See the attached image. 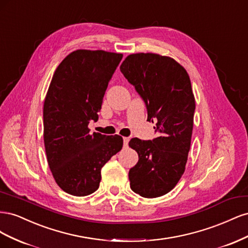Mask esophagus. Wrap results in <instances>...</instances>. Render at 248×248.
<instances>
[{"mask_svg":"<svg viewBox=\"0 0 248 248\" xmlns=\"http://www.w3.org/2000/svg\"><path fill=\"white\" fill-rule=\"evenodd\" d=\"M128 142H129V138H123V144H124V147H127V146H128Z\"/></svg>","mask_w":248,"mask_h":248,"instance_id":"obj_1","label":"esophagus"}]
</instances>
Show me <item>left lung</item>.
Masks as SVG:
<instances>
[{
	"mask_svg": "<svg viewBox=\"0 0 248 248\" xmlns=\"http://www.w3.org/2000/svg\"><path fill=\"white\" fill-rule=\"evenodd\" d=\"M120 70L145 101L158 133L153 140L129 141L139 154L129 170L130 188L140 197L158 198L174 188L185 170L196 109L190 78L174 59L152 52L129 55Z\"/></svg>",
	"mask_w": 248,
	"mask_h": 248,
	"instance_id": "obj_1",
	"label": "left lung"
}]
</instances>
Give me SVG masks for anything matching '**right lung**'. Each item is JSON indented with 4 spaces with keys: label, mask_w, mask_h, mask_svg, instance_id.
Masks as SVG:
<instances>
[{
    "label": "right lung",
    "mask_w": 248,
    "mask_h": 248,
    "mask_svg": "<svg viewBox=\"0 0 248 248\" xmlns=\"http://www.w3.org/2000/svg\"><path fill=\"white\" fill-rule=\"evenodd\" d=\"M122 54L78 49L60 63L43 106L48 167L60 188L76 197L98 189L101 169L123 147L120 136L90 133Z\"/></svg>",
    "instance_id": "obj_1"
}]
</instances>
